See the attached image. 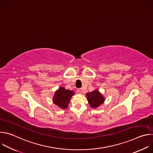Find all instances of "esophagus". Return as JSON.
Masks as SVG:
<instances>
[{
    "instance_id": "1",
    "label": "esophagus",
    "mask_w": 153,
    "mask_h": 153,
    "mask_svg": "<svg viewBox=\"0 0 153 153\" xmlns=\"http://www.w3.org/2000/svg\"><path fill=\"white\" fill-rule=\"evenodd\" d=\"M77 92H78L79 94H82V93H83V89H82V88H79V89L77 90Z\"/></svg>"
}]
</instances>
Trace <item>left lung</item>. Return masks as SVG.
<instances>
[{
  "label": "left lung",
  "mask_w": 153,
  "mask_h": 153,
  "mask_svg": "<svg viewBox=\"0 0 153 153\" xmlns=\"http://www.w3.org/2000/svg\"><path fill=\"white\" fill-rule=\"evenodd\" d=\"M86 99L92 108H97L105 101V97L98 90H95L86 94Z\"/></svg>",
  "instance_id": "obj_1"
}]
</instances>
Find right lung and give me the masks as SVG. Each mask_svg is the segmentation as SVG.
Masks as SVG:
<instances>
[{
  "label": "right lung",
  "mask_w": 153,
  "mask_h": 153,
  "mask_svg": "<svg viewBox=\"0 0 153 153\" xmlns=\"http://www.w3.org/2000/svg\"><path fill=\"white\" fill-rule=\"evenodd\" d=\"M73 95H74L73 91L66 90L64 87H60L54 93L53 103L62 109H66Z\"/></svg>",
  "instance_id": "1"
}]
</instances>
